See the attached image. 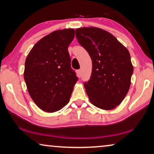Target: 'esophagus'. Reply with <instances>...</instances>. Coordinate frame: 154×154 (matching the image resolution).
Listing matches in <instances>:
<instances>
[{
	"instance_id": "34e87169",
	"label": "esophagus",
	"mask_w": 154,
	"mask_h": 154,
	"mask_svg": "<svg viewBox=\"0 0 154 154\" xmlns=\"http://www.w3.org/2000/svg\"><path fill=\"white\" fill-rule=\"evenodd\" d=\"M76 75L79 78H81V70H77L76 71Z\"/></svg>"
}]
</instances>
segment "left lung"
Segmentation results:
<instances>
[{"label": "left lung", "instance_id": "1", "mask_svg": "<svg viewBox=\"0 0 154 154\" xmlns=\"http://www.w3.org/2000/svg\"><path fill=\"white\" fill-rule=\"evenodd\" d=\"M75 36L92 62L91 76L84 83L90 101L104 110L116 108L130 89L133 66L129 51L111 33L97 27L77 29Z\"/></svg>", "mask_w": 154, "mask_h": 154}]
</instances>
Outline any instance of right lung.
I'll return each instance as SVG.
<instances>
[{
	"label": "right lung",
	"mask_w": 154,
	"mask_h": 154,
	"mask_svg": "<svg viewBox=\"0 0 154 154\" xmlns=\"http://www.w3.org/2000/svg\"><path fill=\"white\" fill-rule=\"evenodd\" d=\"M74 35L73 29L54 31L38 41L26 59L27 90L35 104L46 112L66 106L79 80L68 52Z\"/></svg>",
	"instance_id": "right-lung-1"
}]
</instances>
